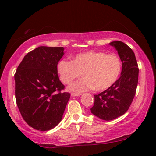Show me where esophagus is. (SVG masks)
Listing matches in <instances>:
<instances>
[{
  "label": "esophagus",
  "instance_id": "obj_1",
  "mask_svg": "<svg viewBox=\"0 0 156 156\" xmlns=\"http://www.w3.org/2000/svg\"><path fill=\"white\" fill-rule=\"evenodd\" d=\"M81 95V94L80 93H71V96L72 97H78Z\"/></svg>",
  "mask_w": 156,
  "mask_h": 156
}]
</instances>
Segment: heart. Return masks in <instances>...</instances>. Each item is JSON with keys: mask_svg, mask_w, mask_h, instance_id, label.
Segmentation results:
<instances>
[{"mask_svg": "<svg viewBox=\"0 0 156 156\" xmlns=\"http://www.w3.org/2000/svg\"><path fill=\"white\" fill-rule=\"evenodd\" d=\"M122 70L120 58L103 51H86L73 57V61L62 59L57 71L64 83H69L80 76L83 78L68 87L71 92H83L89 89L105 90L118 79Z\"/></svg>", "mask_w": 156, "mask_h": 156, "instance_id": "1", "label": "heart"}]
</instances>
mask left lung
Masks as SVG:
<instances>
[{
    "mask_svg": "<svg viewBox=\"0 0 156 156\" xmlns=\"http://www.w3.org/2000/svg\"><path fill=\"white\" fill-rule=\"evenodd\" d=\"M117 51L122 62V72L117 80L104 92L94 94L91 112L103 120L109 121L123 115L129 108L136 94L139 68L135 54L120 41L109 43Z\"/></svg>",
    "mask_w": 156,
    "mask_h": 156,
    "instance_id": "1",
    "label": "left lung"
}]
</instances>
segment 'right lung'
Here are the masks:
<instances>
[{
  "instance_id": "right-lung-1",
  "label": "right lung",
  "mask_w": 156,
  "mask_h": 156,
  "mask_svg": "<svg viewBox=\"0 0 156 156\" xmlns=\"http://www.w3.org/2000/svg\"><path fill=\"white\" fill-rule=\"evenodd\" d=\"M63 47L40 46L25 55L15 75V98L27 124L41 131L53 129L62 120L70 94L62 92L57 64Z\"/></svg>"
}]
</instances>
